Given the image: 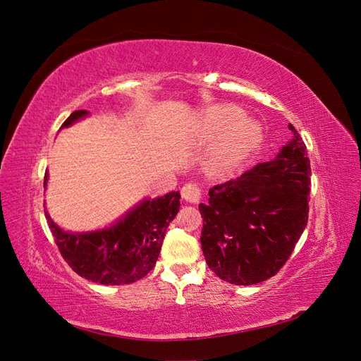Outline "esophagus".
Returning a JSON list of instances; mask_svg holds the SVG:
<instances>
[{
	"label": "esophagus",
	"mask_w": 361,
	"mask_h": 361,
	"mask_svg": "<svg viewBox=\"0 0 361 361\" xmlns=\"http://www.w3.org/2000/svg\"><path fill=\"white\" fill-rule=\"evenodd\" d=\"M180 194L182 197L187 200V202H191V203H197L200 200V195H202V190L199 188L197 183H192V182H188L185 183L182 190H180Z\"/></svg>",
	"instance_id": "obj_1"
}]
</instances>
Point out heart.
<instances>
[{
	"label": "heart",
	"mask_w": 361,
	"mask_h": 361,
	"mask_svg": "<svg viewBox=\"0 0 361 361\" xmlns=\"http://www.w3.org/2000/svg\"><path fill=\"white\" fill-rule=\"evenodd\" d=\"M244 117V111L233 105H216L200 116L199 135L206 141L223 140L216 154L218 166H236L262 143V128Z\"/></svg>",
	"instance_id": "b5f03b06"
}]
</instances>
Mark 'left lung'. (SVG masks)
I'll use <instances>...</instances> for the list:
<instances>
[{"label":"left lung","mask_w":361,"mask_h":361,"mask_svg":"<svg viewBox=\"0 0 361 361\" xmlns=\"http://www.w3.org/2000/svg\"><path fill=\"white\" fill-rule=\"evenodd\" d=\"M289 129L293 138L274 159L215 185L199 204L206 264L232 285L276 276L307 226L310 161L298 130Z\"/></svg>","instance_id":"obj_1"}]
</instances>
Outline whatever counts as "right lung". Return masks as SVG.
<instances>
[{
	"instance_id": "right-lung-1",
	"label": "right lung",
	"mask_w": 361,
	"mask_h": 361,
	"mask_svg": "<svg viewBox=\"0 0 361 361\" xmlns=\"http://www.w3.org/2000/svg\"><path fill=\"white\" fill-rule=\"evenodd\" d=\"M85 110L73 111L61 128L85 117ZM48 176L43 185L47 187ZM179 191L146 199L104 231L64 232L45 212L49 228L63 259L76 274L101 285H129L143 279L155 267L169 224L180 206Z\"/></svg>"
}]
</instances>
